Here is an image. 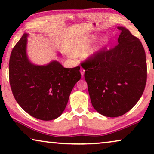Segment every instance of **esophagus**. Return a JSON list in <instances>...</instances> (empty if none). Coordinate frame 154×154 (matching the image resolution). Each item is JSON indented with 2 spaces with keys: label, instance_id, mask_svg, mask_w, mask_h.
<instances>
[{
  "label": "esophagus",
  "instance_id": "obj_1",
  "mask_svg": "<svg viewBox=\"0 0 154 154\" xmlns=\"http://www.w3.org/2000/svg\"><path fill=\"white\" fill-rule=\"evenodd\" d=\"M80 71H81V73L82 77H83V75H84V73H85V69H83V68H81V70H80Z\"/></svg>",
  "mask_w": 154,
  "mask_h": 154
}]
</instances>
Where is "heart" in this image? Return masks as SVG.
Masks as SVG:
<instances>
[{
  "label": "heart",
  "instance_id": "obj_1",
  "mask_svg": "<svg viewBox=\"0 0 154 154\" xmlns=\"http://www.w3.org/2000/svg\"><path fill=\"white\" fill-rule=\"evenodd\" d=\"M94 40V37L92 35H85V36H82L78 38L73 45L72 52L73 54L75 55H83L88 52L90 46ZM98 49H94L88 52L89 55L93 54L97 51Z\"/></svg>",
  "mask_w": 154,
  "mask_h": 154
}]
</instances>
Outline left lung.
Instances as JSON below:
<instances>
[{"instance_id": "8db88e82", "label": "left lung", "mask_w": 154, "mask_h": 154, "mask_svg": "<svg viewBox=\"0 0 154 154\" xmlns=\"http://www.w3.org/2000/svg\"><path fill=\"white\" fill-rule=\"evenodd\" d=\"M116 46L98 50L83 62L85 79L94 109L107 117L125 114L144 92L147 78L142 43L124 27Z\"/></svg>"}]
</instances>
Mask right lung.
Listing matches in <instances>:
<instances>
[{"mask_svg":"<svg viewBox=\"0 0 154 154\" xmlns=\"http://www.w3.org/2000/svg\"><path fill=\"white\" fill-rule=\"evenodd\" d=\"M27 34L10 54L9 80L20 106L35 119L51 121L64 111L73 86L81 79L80 66L64 68L57 61L46 66L32 64L27 58Z\"/></svg>","mask_w":154,"mask_h":154,"instance_id":"add662e5","label":"right lung"}]
</instances>
